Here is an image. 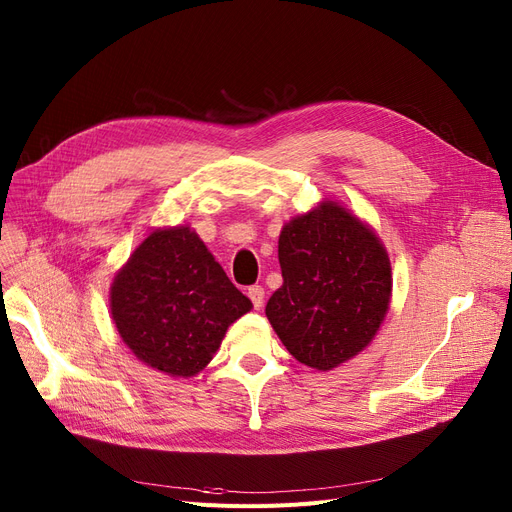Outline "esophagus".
Listing matches in <instances>:
<instances>
[{
  "label": "esophagus",
  "instance_id": "obj_1",
  "mask_svg": "<svg viewBox=\"0 0 512 512\" xmlns=\"http://www.w3.org/2000/svg\"><path fill=\"white\" fill-rule=\"evenodd\" d=\"M247 294H249V299L253 301V307H255V309H261V307H263L265 292H263V288H261V286H251Z\"/></svg>",
  "mask_w": 512,
  "mask_h": 512
}]
</instances>
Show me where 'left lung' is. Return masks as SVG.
I'll list each match as a JSON object with an SVG mask.
<instances>
[{"label": "left lung", "instance_id": "1", "mask_svg": "<svg viewBox=\"0 0 512 512\" xmlns=\"http://www.w3.org/2000/svg\"><path fill=\"white\" fill-rule=\"evenodd\" d=\"M282 286L265 315L288 353L330 371L378 334L392 294L382 240L336 201L284 224L278 240Z\"/></svg>", "mask_w": 512, "mask_h": 512}]
</instances>
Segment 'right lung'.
<instances>
[{
  "label": "right lung",
  "mask_w": 512,
  "mask_h": 512,
  "mask_svg": "<svg viewBox=\"0 0 512 512\" xmlns=\"http://www.w3.org/2000/svg\"><path fill=\"white\" fill-rule=\"evenodd\" d=\"M112 319L132 355L172 378H193L253 303L188 226L153 230L116 274Z\"/></svg>",
  "instance_id": "right-lung-1"
}]
</instances>
